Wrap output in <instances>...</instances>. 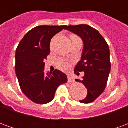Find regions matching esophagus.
I'll use <instances>...</instances> for the list:
<instances>
[{"mask_svg": "<svg viewBox=\"0 0 128 128\" xmlns=\"http://www.w3.org/2000/svg\"><path fill=\"white\" fill-rule=\"evenodd\" d=\"M68 82H70V83L74 82V79H73V78H72V76H70V75H68Z\"/></svg>", "mask_w": 128, "mask_h": 128, "instance_id": "1", "label": "esophagus"}]
</instances>
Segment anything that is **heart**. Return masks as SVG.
I'll list each match as a JSON object with an SVG mask.
<instances>
[{
	"instance_id": "b5f03b06",
	"label": "heart",
	"mask_w": 128,
	"mask_h": 128,
	"mask_svg": "<svg viewBox=\"0 0 128 128\" xmlns=\"http://www.w3.org/2000/svg\"><path fill=\"white\" fill-rule=\"evenodd\" d=\"M70 39L72 42H81L82 40L81 39L76 35L72 34L70 35ZM57 66L60 69L62 70H67L70 68V63L66 60H64L62 59H59L57 61Z\"/></svg>"
}]
</instances>
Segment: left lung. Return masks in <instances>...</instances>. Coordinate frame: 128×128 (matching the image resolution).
<instances>
[{
	"label": "left lung",
	"instance_id": "8db88e82",
	"mask_svg": "<svg viewBox=\"0 0 128 128\" xmlns=\"http://www.w3.org/2000/svg\"><path fill=\"white\" fill-rule=\"evenodd\" d=\"M78 35L84 42V48L81 60L74 70L77 75L84 72L82 80L76 82L83 84L88 94L80 102L89 104L102 94L106 87L110 74L111 64L110 49L107 42L99 32L87 24L66 26V29Z\"/></svg>",
	"mask_w": 128,
	"mask_h": 128
}]
</instances>
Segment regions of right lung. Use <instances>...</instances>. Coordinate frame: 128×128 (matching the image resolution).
<instances>
[{
    "label": "right lung",
    "instance_id": "1",
    "mask_svg": "<svg viewBox=\"0 0 128 128\" xmlns=\"http://www.w3.org/2000/svg\"><path fill=\"white\" fill-rule=\"evenodd\" d=\"M66 25H42L30 30L16 51V73L20 88L31 101L45 104L54 99L58 87L66 83V74L59 70L44 72V62L50 53V42Z\"/></svg>",
    "mask_w": 128,
    "mask_h": 128
}]
</instances>
